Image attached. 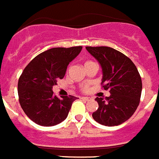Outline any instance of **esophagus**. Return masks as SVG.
Masks as SVG:
<instances>
[{"label": "esophagus", "instance_id": "1", "mask_svg": "<svg viewBox=\"0 0 159 159\" xmlns=\"http://www.w3.org/2000/svg\"><path fill=\"white\" fill-rule=\"evenodd\" d=\"M81 98H82V100H84V101H89V100H91L90 98H88V97H82Z\"/></svg>", "mask_w": 159, "mask_h": 159}]
</instances>
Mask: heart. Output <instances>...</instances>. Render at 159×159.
I'll return each instance as SVG.
<instances>
[{"label":"heart","mask_w":159,"mask_h":159,"mask_svg":"<svg viewBox=\"0 0 159 159\" xmlns=\"http://www.w3.org/2000/svg\"><path fill=\"white\" fill-rule=\"evenodd\" d=\"M89 62H92V61H86V62H85L84 65L89 63ZM88 89H89L88 86H83V87H82V91H83V92H88Z\"/></svg>","instance_id":"obj_1"}]
</instances>
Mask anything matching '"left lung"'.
<instances>
[{"label": "left lung", "mask_w": 159, "mask_h": 159, "mask_svg": "<svg viewBox=\"0 0 159 159\" xmlns=\"http://www.w3.org/2000/svg\"><path fill=\"white\" fill-rule=\"evenodd\" d=\"M102 68V87L109 97L97 98L93 119L104 126H117L130 118L139 107L142 79L135 64L123 53L108 47H86Z\"/></svg>", "instance_id": "8db88e82"}]
</instances>
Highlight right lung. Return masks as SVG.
Here are the masks:
<instances>
[{
	"label": "right lung",
	"mask_w": 159,
	"mask_h": 159,
	"mask_svg": "<svg viewBox=\"0 0 159 159\" xmlns=\"http://www.w3.org/2000/svg\"><path fill=\"white\" fill-rule=\"evenodd\" d=\"M82 47H54L43 52L29 62L18 80V97L21 108L34 123L41 126L57 125L66 119L72 102L71 95L61 98L53 94L52 87L62 79L70 61Z\"/></svg>",
	"instance_id": "add662e5"
}]
</instances>
